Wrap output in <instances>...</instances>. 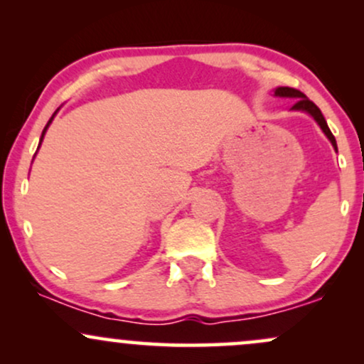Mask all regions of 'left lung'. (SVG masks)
Masks as SVG:
<instances>
[{
    "mask_svg": "<svg viewBox=\"0 0 364 364\" xmlns=\"http://www.w3.org/2000/svg\"><path fill=\"white\" fill-rule=\"evenodd\" d=\"M274 95H277V97L296 99L294 106H292L291 109L292 111H304V112H308V114H310V116H313V119H315L316 123L320 124L321 132H323L325 135H327V139L330 140V144H332L333 149L337 150L336 136H333L332 132H330V128H328L327 121H325V118H323V114H321V111L318 109V107H316L315 104H313L310 99H308L306 95L303 94V92H299V90H296V89H291V87H277V89H275V92H274Z\"/></svg>",
    "mask_w": 364,
    "mask_h": 364,
    "instance_id": "8db88e82",
    "label": "left lung"
}]
</instances>
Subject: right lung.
I'll return each mask as SVG.
<instances>
[{"instance_id": "add662e5", "label": "right lung", "mask_w": 364, "mask_h": 364, "mask_svg": "<svg viewBox=\"0 0 364 364\" xmlns=\"http://www.w3.org/2000/svg\"><path fill=\"white\" fill-rule=\"evenodd\" d=\"M54 114H56V112H54ZM54 114L51 116V119H49L48 121V124H46V128L43 129V135H41V141H43V139H44V135H46V129H48V127H49V124H51V121H53V118H54ZM41 145V144H39Z\"/></svg>"}]
</instances>
